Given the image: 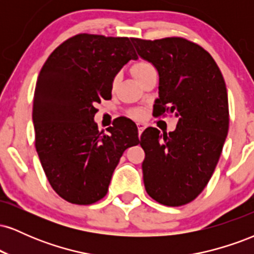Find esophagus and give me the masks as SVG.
<instances>
[{"label": "esophagus", "mask_w": 254, "mask_h": 254, "mask_svg": "<svg viewBox=\"0 0 254 254\" xmlns=\"http://www.w3.org/2000/svg\"><path fill=\"white\" fill-rule=\"evenodd\" d=\"M137 127H138V137L141 138V135H142V132H143L145 127L142 123H137Z\"/></svg>", "instance_id": "obj_1"}]
</instances>
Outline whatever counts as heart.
I'll return each instance as SVG.
<instances>
[{"label":"heart","instance_id":"b5f03b06","mask_svg":"<svg viewBox=\"0 0 254 254\" xmlns=\"http://www.w3.org/2000/svg\"><path fill=\"white\" fill-rule=\"evenodd\" d=\"M153 70H155V69H154V66L151 65L150 63L145 62V61H139V62H137L132 65V72H133V75H135V77L137 78V81H139L142 77L145 76L148 72H150ZM117 82H118V76H116L115 78H113V86H115ZM137 117H141V115L138 113V115H137Z\"/></svg>","mask_w":254,"mask_h":254}]
</instances>
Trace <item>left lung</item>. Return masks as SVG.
<instances>
[{"label": "left lung", "mask_w": 254, "mask_h": 254, "mask_svg": "<svg viewBox=\"0 0 254 254\" xmlns=\"http://www.w3.org/2000/svg\"><path fill=\"white\" fill-rule=\"evenodd\" d=\"M131 42L159 74L154 116L178 118L174 131L148 127L142 133L145 191L164 205H184L209 183L228 135L226 83L214 58L197 44L183 38Z\"/></svg>", "instance_id": "8db88e82"}]
</instances>
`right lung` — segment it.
<instances>
[{
    "mask_svg": "<svg viewBox=\"0 0 254 254\" xmlns=\"http://www.w3.org/2000/svg\"><path fill=\"white\" fill-rule=\"evenodd\" d=\"M137 55L129 38L77 34L49 56L38 76L32 119L36 149L58 196L74 204L105 197L124 150L139 143L136 124L118 119L109 133L95 105L112 98L113 78Z\"/></svg>",
    "mask_w": 254,
    "mask_h": 254,
    "instance_id": "obj_1",
    "label": "right lung"
}]
</instances>
